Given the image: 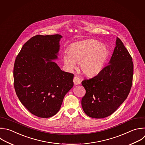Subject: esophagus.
Wrapping results in <instances>:
<instances>
[{"instance_id":"1","label":"esophagus","mask_w":145,"mask_h":145,"mask_svg":"<svg viewBox=\"0 0 145 145\" xmlns=\"http://www.w3.org/2000/svg\"><path fill=\"white\" fill-rule=\"evenodd\" d=\"M81 81H82V79L79 78L77 76H74L73 78V82H74V84L76 85L81 84Z\"/></svg>"}]
</instances>
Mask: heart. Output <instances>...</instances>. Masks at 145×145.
<instances>
[{
	"mask_svg": "<svg viewBox=\"0 0 145 145\" xmlns=\"http://www.w3.org/2000/svg\"><path fill=\"white\" fill-rule=\"evenodd\" d=\"M108 48L100 42L89 39L72 44L68 52L64 53L63 60L69 69H74L76 63H79L84 73L94 76L103 69L109 56Z\"/></svg>",
	"mask_w": 145,
	"mask_h": 145,
	"instance_id": "1",
	"label": "heart"
}]
</instances>
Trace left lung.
I'll use <instances>...</instances> for the list:
<instances>
[{
    "mask_svg": "<svg viewBox=\"0 0 145 145\" xmlns=\"http://www.w3.org/2000/svg\"><path fill=\"white\" fill-rule=\"evenodd\" d=\"M116 41L109 64L81 82L86 90L82 107L91 118H103L113 114L126 99L132 86V57L122 41L119 38Z\"/></svg>",
    "mask_w": 145,
    "mask_h": 145,
    "instance_id": "obj_1",
    "label": "left lung"
}]
</instances>
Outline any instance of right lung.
<instances>
[{
	"mask_svg": "<svg viewBox=\"0 0 145 145\" xmlns=\"http://www.w3.org/2000/svg\"><path fill=\"white\" fill-rule=\"evenodd\" d=\"M60 35H37L29 39L17 55L14 85L21 103L32 114L49 118L60 110L73 86V74L64 72L51 60L57 58Z\"/></svg>",
	"mask_w": 145,
	"mask_h": 145,
	"instance_id": "add662e5",
	"label": "right lung"
}]
</instances>
